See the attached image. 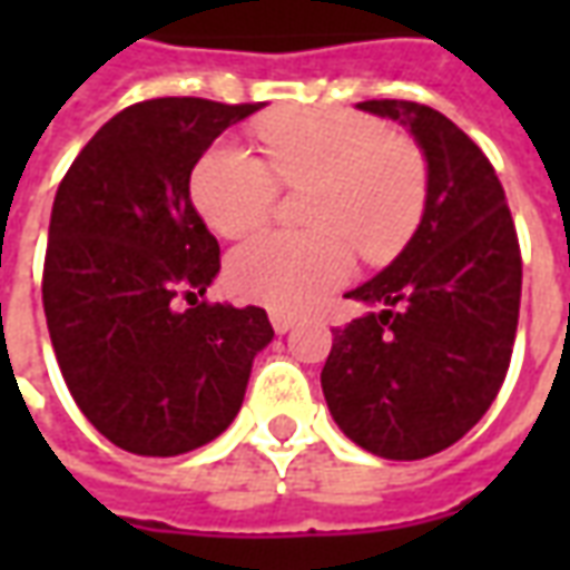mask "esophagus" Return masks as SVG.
I'll return each instance as SVG.
<instances>
[{"mask_svg":"<svg viewBox=\"0 0 570 570\" xmlns=\"http://www.w3.org/2000/svg\"><path fill=\"white\" fill-rule=\"evenodd\" d=\"M296 317L293 314H284V311H272V326H274V333L277 335H284L289 333L293 326H296Z\"/></svg>","mask_w":570,"mask_h":570,"instance_id":"esophagus-1","label":"esophagus"}]
</instances>
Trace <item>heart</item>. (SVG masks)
<instances>
[{
  "label": "heart",
  "instance_id": "1",
  "mask_svg": "<svg viewBox=\"0 0 570 570\" xmlns=\"http://www.w3.org/2000/svg\"><path fill=\"white\" fill-rule=\"evenodd\" d=\"M259 155L216 142L191 174V198L216 235L244 237L272 219L277 183L308 191L311 232H272L228 262L237 293L274 311H308L366 259H387L419 228L428 164L415 142L379 118L308 109L268 118Z\"/></svg>",
  "mask_w": 570,
  "mask_h": 570
}]
</instances>
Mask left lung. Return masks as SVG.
Here are the masks:
<instances>
[{
    "instance_id": "left-lung-1",
    "label": "left lung",
    "mask_w": 570,
    "mask_h": 570,
    "mask_svg": "<svg viewBox=\"0 0 570 570\" xmlns=\"http://www.w3.org/2000/svg\"><path fill=\"white\" fill-rule=\"evenodd\" d=\"M357 109L415 137L428 200L400 256L345 293L379 311L335 330L321 384L347 440L379 458L419 461L461 440L501 391L522 256L501 179L464 130L412 100Z\"/></svg>"
}]
</instances>
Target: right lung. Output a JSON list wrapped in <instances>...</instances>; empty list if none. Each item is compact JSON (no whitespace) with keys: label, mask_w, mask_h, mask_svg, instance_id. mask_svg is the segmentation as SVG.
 I'll return each instance as SVG.
<instances>
[{"label":"right lung","mask_w":570,"mask_h":570,"mask_svg":"<svg viewBox=\"0 0 570 570\" xmlns=\"http://www.w3.org/2000/svg\"><path fill=\"white\" fill-rule=\"evenodd\" d=\"M259 109L200 97L134 104L94 134L57 188L45 321L76 406L125 452L174 458L216 440L274 338L256 305L200 302L219 244L188 198L200 155Z\"/></svg>","instance_id":"right-lung-1"}]
</instances>
